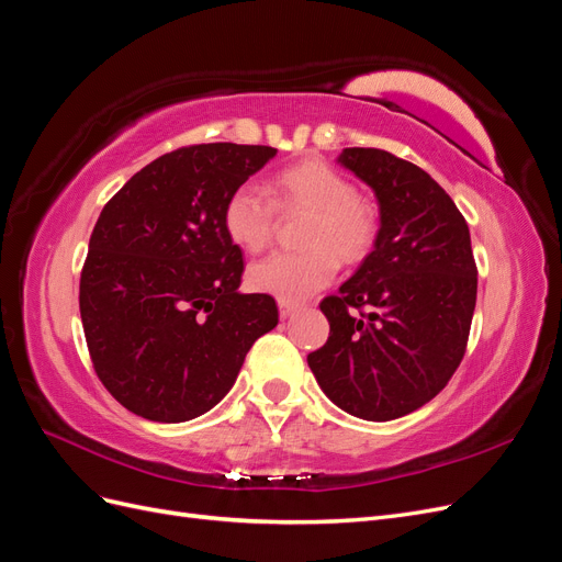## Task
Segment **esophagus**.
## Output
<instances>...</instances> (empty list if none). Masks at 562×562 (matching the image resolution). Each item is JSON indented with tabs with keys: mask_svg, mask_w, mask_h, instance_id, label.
Instances as JSON below:
<instances>
[{
	"mask_svg": "<svg viewBox=\"0 0 562 562\" xmlns=\"http://www.w3.org/2000/svg\"><path fill=\"white\" fill-rule=\"evenodd\" d=\"M297 312V304L295 302H288V300H279V314L281 318H288L293 316Z\"/></svg>",
	"mask_w": 562,
	"mask_h": 562,
	"instance_id": "obj_1",
	"label": "esophagus"
}]
</instances>
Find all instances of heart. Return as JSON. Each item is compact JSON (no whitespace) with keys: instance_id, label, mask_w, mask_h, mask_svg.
I'll list each match as a JSON object with an SVG mask.
<instances>
[{"instance_id":"heart-1","label":"heart","mask_w":562,"mask_h":562,"mask_svg":"<svg viewBox=\"0 0 562 562\" xmlns=\"http://www.w3.org/2000/svg\"><path fill=\"white\" fill-rule=\"evenodd\" d=\"M272 196L269 198L266 192ZM281 211H310L297 252H271L248 267V283L258 293L300 302L326 288L345 262H359L375 244L378 223L368 203L356 196L353 184L323 161H302L271 178L234 187L223 209L229 239L246 250L269 244Z\"/></svg>"}]
</instances>
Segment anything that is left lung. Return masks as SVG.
Returning <instances> with one entry per match:
<instances>
[{
    "label": "left lung",
    "mask_w": 562,
    "mask_h": 562,
    "mask_svg": "<svg viewBox=\"0 0 562 562\" xmlns=\"http://www.w3.org/2000/svg\"><path fill=\"white\" fill-rule=\"evenodd\" d=\"M337 164L375 192L380 229L321 302L330 335L307 363L337 407L389 422L429 403L462 361L479 271L467 220L427 171L375 147H347Z\"/></svg>",
    "instance_id": "8db88e82"
}]
</instances>
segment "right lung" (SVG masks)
Segmentation results:
<instances>
[{
	"instance_id": "add662e5",
	"label": "right lung",
	"mask_w": 562,
	"mask_h": 562,
	"mask_svg": "<svg viewBox=\"0 0 562 562\" xmlns=\"http://www.w3.org/2000/svg\"><path fill=\"white\" fill-rule=\"evenodd\" d=\"M274 147L211 143L147 164L93 227L79 312L100 382L133 415L187 422L234 386L248 349L277 328L274 297L241 293L244 258L225 201Z\"/></svg>"
}]
</instances>
